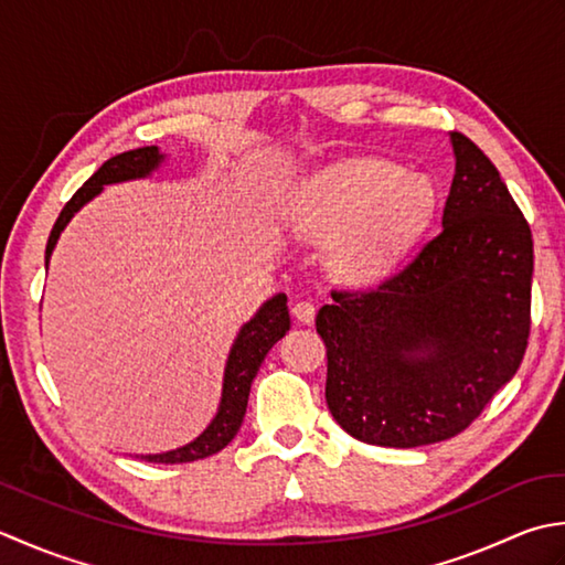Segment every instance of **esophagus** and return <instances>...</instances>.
<instances>
[{"label":"esophagus","instance_id":"34e87169","mask_svg":"<svg viewBox=\"0 0 565 565\" xmlns=\"http://www.w3.org/2000/svg\"><path fill=\"white\" fill-rule=\"evenodd\" d=\"M292 317L297 321H302V324H312L315 317H317V309L312 302H305V299H299V302L292 305Z\"/></svg>","mask_w":565,"mask_h":565}]
</instances>
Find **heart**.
Here are the masks:
<instances>
[{
    "instance_id": "obj_1",
    "label": "heart",
    "mask_w": 565,
    "mask_h": 565,
    "mask_svg": "<svg viewBox=\"0 0 565 565\" xmlns=\"http://www.w3.org/2000/svg\"><path fill=\"white\" fill-rule=\"evenodd\" d=\"M436 206L431 180L387 160H355L317 172L287 204L297 236L327 241L339 280L371 282L393 270L427 228Z\"/></svg>"
}]
</instances>
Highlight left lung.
<instances>
[{
  "instance_id": "8db88e82",
  "label": "left lung",
  "mask_w": 565,
  "mask_h": 565,
  "mask_svg": "<svg viewBox=\"0 0 565 565\" xmlns=\"http://www.w3.org/2000/svg\"><path fill=\"white\" fill-rule=\"evenodd\" d=\"M439 234L373 290L317 315L327 405L353 439L414 448L473 424L520 367L532 327L534 241L498 168L454 131Z\"/></svg>"
}]
</instances>
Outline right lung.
<instances>
[{
  "label": "right lung",
  "instance_id": "add662e5",
  "mask_svg": "<svg viewBox=\"0 0 565 565\" xmlns=\"http://www.w3.org/2000/svg\"><path fill=\"white\" fill-rule=\"evenodd\" d=\"M163 160L166 156L158 151V146L134 148V151L109 158L107 163L73 194V200L63 206L61 216H57V222L53 224L49 244H45V266H49L51 253L67 222H71L92 198H97L102 188L114 185V182L148 178L153 170L160 168ZM287 329H290V312H287V295L280 292L270 297L268 302L253 315V319L246 321L236 333L234 347L228 351L224 367L222 402H218V409L214 414V419L210 422V427H206L198 439L175 448V451L148 454L141 458L148 460V463H190V460H200L222 451L241 429V422H244L253 377H256L260 363L266 361L268 351L285 337Z\"/></svg>",
  "mask_w": 565,
  "mask_h": 565
}]
</instances>
